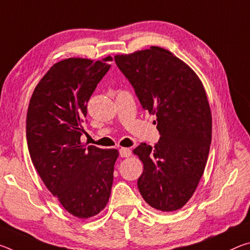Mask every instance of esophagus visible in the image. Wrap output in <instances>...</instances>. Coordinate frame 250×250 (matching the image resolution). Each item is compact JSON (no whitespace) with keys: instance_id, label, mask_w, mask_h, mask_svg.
Instances as JSON below:
<instances>
[{"instance_id":"1","label":"esophagus","mask_w":250,"mask_h":250,"mask_svg":"<svg viewBox=\"0 0 250 250\" xmlns=\"http://www.w3.org/2000/svg\"><path fill=\"white\" fill-rule=\"evenodd\" d=\"M119 154L121 158H128V156L131 155V150L128 149V147H121L119 150Z\"/></svg>"}]
</instances>
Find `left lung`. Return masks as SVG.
Masks as SVG:
<instances>
[{
    "label": "left lung",
    "instance_id": "8db88e82",
    "mask_svg": "<svg viewBox=\"0 0 250 250\" xmlns=\"http://www.w3.org/2000/svg\"><path fill=\"white\" fill-rule=\"evenodd\" d=\"M115 61L142 108L156 116L161 135L154 147L141 143L133 150L143 163L139 191L155 209H180L195 192L209 153L211 113L203 83L189 66L158 46L116 55Z\"/></svg>",
    "mask_w": 250,
    "mask_h": 250
}]
</instances>
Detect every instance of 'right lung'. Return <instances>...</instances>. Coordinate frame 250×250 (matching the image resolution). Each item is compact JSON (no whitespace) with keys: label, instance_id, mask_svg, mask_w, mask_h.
Here are the masks:
<instances>
[{"label":"right lung","instance_id":"obj_1","mask_svg":"<svg viewBox=\"0 0 250 250\" xmlns=\"http://www.w3.org/2000/svg\"><path fill=\"white\" fill-rule=\"evenodd\" d=\"M111 61L108 56L56 62L37 83L28 104L26 139L34 167L48 191L79 218L95 216L107 205L119 155L116 149L80 142L87 104Z\"/></svg>","mask_w":250,"mask_h":250}]
</instances>
